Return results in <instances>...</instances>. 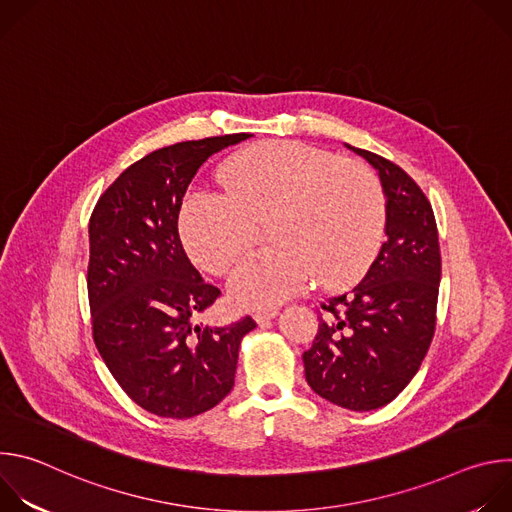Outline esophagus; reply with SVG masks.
Listing matches in <instances>:
<instances>
[{
  "label": "esophagus",
  "instance_id": "34e87169",
  "mask_svg": "<svg viewBox=\"0 0 512 512\" xmlns=\"http://www.w3.org/2000/svg\"><path fill=\"white\" fill-rule=\"evenodd\" d=\"M277 314H279L277 310H263V312H255L253 318H255V322H257L259 326H265V324H269Z\"/></svg>",
  "mask_w": 512,
  "mask_h": 512
}]
</instances>
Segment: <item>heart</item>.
I'll return each instance as SVG.
<instances>
[{
    "label": "heart",
    "instance_id": "obj_1",
    "mask_svg": "<svg viewBox=\"0 0 512 512\" xmlns=\"http://www.w3.org/2000/svg\"><path fill=\"white\" fill-rule=\"evenodd\" d=\"M218 192H192L180 237L196 265L225 273L267 216L273 247L247 257L229 279L231 300L249 310L296 296L312 273L324 285L352 279L369 263L385 218L377 178L356 162L298 141H267L223 168Z\"/></svg>",
    "mask_w": 512,
    "mask_h": 512
}]
</instances>
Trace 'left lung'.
I'll return each mask as SVG.
<instances>
[{"instance_id": "obj_1", "label": "left lung", "mask_w": 512, "mask_h": 512, "mask_svg": "<svg viewBox=\"0 0 512 512\" xmlns=\"http://www.w3.org/2000/svg\"><path fill=\"white\" fill-rule=\"evenodd\" d=\"M381 178L385 243L362 279L322 304L318 334L304 352L306 381L326 401L373 411L415 377L435 330L442 279L440 241L429 200L397 164L360 148Z\"/></svg>"}]
</instances>
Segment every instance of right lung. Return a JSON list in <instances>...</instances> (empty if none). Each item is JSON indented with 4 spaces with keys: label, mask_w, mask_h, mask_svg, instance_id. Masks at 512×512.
I'll use <instances>...</instances> for the list:
<instances>
[{
    "label": "right lung",
    "mask_w": 512,
    "mask_h": 512,
    "mask_svg": "<svg viewBox=\"0 0 512 512\" xmlns=\"http://www.w3.org/2000/svg\"><path fill=\"white\" fill-rule=\"evenodd\" d=\"M251 137L182 141L131 164L99 198L89 223L93 338L121 389L145 411L188 419L235 385L239 346L257 324L210 328L194 320L221 296L190 263L180 235L182 198L216 152Z\"/></svg>",
    "instance_id": "obj_1"
}]
</instances>
